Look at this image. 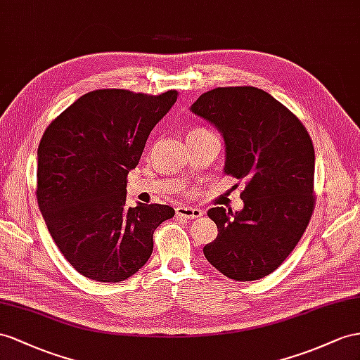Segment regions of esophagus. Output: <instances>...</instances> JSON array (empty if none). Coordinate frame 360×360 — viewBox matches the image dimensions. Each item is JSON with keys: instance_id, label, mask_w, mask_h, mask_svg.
Listing matches in <instances>:
<instances>
[{"instance_id": "34e87169", "label": "esophagus", "mask_w": 360, "mask_h": 360, "mask_svg": "<svg viewBox=\"0 0 360 360\" xmlns=\"http://www.w3.org/2000/svg\"><path fill=\"white\" fill-rule=\"evenodd\" d=\"M176 216L184 219H198L202 216V210L196 207H186L181 205L176 208Z\"/></svg>"}]
</instances>
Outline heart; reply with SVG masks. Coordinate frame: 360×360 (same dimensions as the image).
<instances>
[{"label": "heart", "instance_id": "heart-1", "mask_svg": "<svg viewBox=\"0 0 360 360\" xmlns=\"http://www.w3.org/2000/svg\"><path fill=\"white\" fill-rule=\"evenodd\" d=\"M199 131H202V129H195V131H191V132H199Z\"/></svg>", "mask_w": 360, "mask_h": 360}]
</instances>
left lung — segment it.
<instances>
[{
  "label": "left lung",
  "mask_w": 360,
  "mask_h": 360,
  "mask_svg": "<svg viewBox=\"0 0 360 360\" xmlns=\"http://www.w3.org/2000/svg\"><path fill=\"white\" fill-rule=\"evenodd\" d=\"M190 110L224 136V172L246 182L240 211L208 210L219 233L204 246L205 259L231 280L263 278L288 259L313 213L310 135L288 108L254 86L211 89Z\"/></svg>",
  "instance_id": "1"
}]
</instances>
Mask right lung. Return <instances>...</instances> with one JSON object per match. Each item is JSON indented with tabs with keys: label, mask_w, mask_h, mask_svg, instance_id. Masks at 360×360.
I'll use <instances>...</instances> for the list:
<instances>
[{
	"label": "right lung",
	"mask_w": 360,
	"mask_h": 360,
	"mask_svg": "<svg viewBox=\"0 0 360 360\" xmlns=\"http://www.w3.org/2000/svg\"><path fill=\"white\" fill-rule=\"evenodd\" d=\"M176 98V91H91L45 129L38 205L62 255L89 280L120 283L138 272L152 255L153 231L174 216L169 205L126 207V176Z\"/></svg>",
	"instance_id": "add662e5"
}]
</instances>
